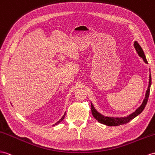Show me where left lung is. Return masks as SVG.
Returning <instances> with one entry per match:
<instances>
[{
  "label": "left lung",
  "mask_w": 155,
  "mask_h": 155,
  "mask_svg": "<svg viewBox=\"0 0 155 155\" xmlns=\"http://www.w3.org/2000/svg\"><path fill=\"white\" fill-rule=\"evenodd\" d=\"M134 47L136 50V52L139 55V56L143 59V60L146 63V64H148V62L147 61V59L145 57V55L143 51L142 48L139 45L137 42L136 41L134 42ZM149 70V86L148 88L146 90L145 93V96L143 101L141 105L137 107L135 111L132 112L128 114V116L126 117H107V116H104V114L100 113L98 110L95 108L94 104H92V101H91V109H92V113L93 117L96 119V120L100 122L101 124L107 125L108 126H117L126 124V123L129 122L130 120H132L135 117H136L137 115H139L141 112L143 110L145 109V106L147 105V103L148 101V98L149 96V92H150V85H151V76H150V69Z\"/></svg>",
  "instance_id": "1"
}]
</instances>
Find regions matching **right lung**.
<instances>
[{
    "instance_id": "add662e5",
    "label": "right lung",
    "mask_w": 155,
    "mask_h": 155,
    "mask_svg": "<svg viewBox=\"0 0 155 155\" xmlns=\"http://www.w3.org/2000/svg\"><path fill=\"white\" fill-rule=\"evenodd\" d=\"M65 113H66V112H65V113L64 114H63V117L60 118V119H59V120L56 122V123H55V124H53L52 126H55V125H58V124H59V122H61L63 120V118H64V117H65Z\"/></svg>"
}]
</instances>
